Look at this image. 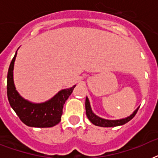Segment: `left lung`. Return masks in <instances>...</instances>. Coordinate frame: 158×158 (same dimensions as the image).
<instances>
[{
	"label": "left lung",
	"mask_w": 158,
	"mask_h": 158,
	"mask_svg": "<svg viewBox=\"0 0 158 158\" xmlns=\"http://www.w3.org/2000/svg\"><path fill=\"white\" fill-rule=\"evenodd\" d=\"M138 107L134 112L130 115L127 116L125 118H122V119H119V120H107V119H104L102 118L98 115H97L93 111L91 108V105L89 102V100L88 98V97H86V100H85V109H86V115L89 118V120L91 121L94 125H97V126H101V127H115V126H119V125H122L129 122L131 119L135 117V115H136L138 110Z\"/></svg>",
	"instance_id": "8db88e82"
}]
</instances>
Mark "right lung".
<instances>
[{
  "instance_id": "right-lung-1",
  "label": "right lung",
  "mask_w": 158,
  "mask_h": 158,
  "mask_svg": "<svg viewBox=\"0 0 158 158\" xmlns=\"http://www.w3.org/2000/svg\"><path fill=\"white\" fill-rule=\"evenodd\" d=\"M18 51V50H17ZM17 52L12 59L7 74V97L9 102L23 124L30 127L48 128L61 120L63 106L76 85L62 89L48 101L34 103L24 99L16 90L14 83V65Z\"/></svg>"
}]
</instances>
